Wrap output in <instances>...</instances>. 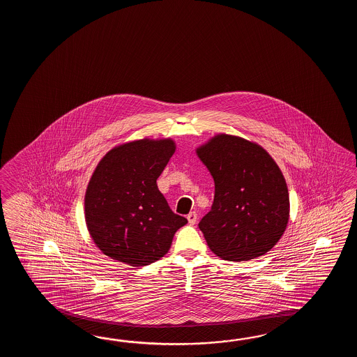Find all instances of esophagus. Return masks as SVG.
<instances>
[{
  "mask_svg": "<svg viewBox=\"0 0 357 357\" xmlns=\"http://www.w3.org/2000/svg\"><path fill=\"white\" fill-rule=\"evenodd\" d=\"M186 218L189 220V225H191V226H192V225H195V222H197V213L190 212Z\"/></svg>",
  "mask_w": 357,
  "mask_h": 357,
  "instance_id": "1",
  "label": "esophagus"
}]
</instances>
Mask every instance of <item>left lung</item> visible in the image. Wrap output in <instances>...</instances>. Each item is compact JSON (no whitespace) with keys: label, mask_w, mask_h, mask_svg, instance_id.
Returning a JSON list of instances; mask_svg holds the SVG:
<instances>
[{"label":"left lung","mask_w":357,"mask_h":357,"mask_svg":"<svg viewBox=\"0 0 357 357\" xmlns=\"http://www.w3.org/2000/svg\"><path fill=\"white\" fill-rule=\"evenodd\" d=\"M214 180L212 209L199 222L209 249L229 261L258 258L284 234L289 218L287 183L264 148L218 134L197 148Z\"/></svg>","instance_id":"obj_1"}]
</instances>
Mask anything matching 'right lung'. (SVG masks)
Segmentation results:
<instances>
[{"mask_svg":"<svg viewBox=\"0 0 357 357\" xmlns=\"http://www.w3.org/2000/svg\"><path fill=\"white\" fill-rule=\"evenodd\" d=\"M176 151L172 139H140L114 146L88 183L85 222L105 255L144 266L167 254L176 231L188 223L171 211L157 178Z\"/></svg>","mask_w":357,"mask_h":357,"instance_id":"add662e5","label":"right lung"}]
</instances>
